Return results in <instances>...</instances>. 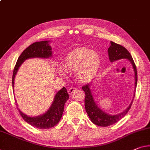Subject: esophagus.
Masks as SVG:
<instances>
[{"mask_svg":"<svg viewBox=\"0 0 150 150\" xmlns=\"http://www.w3.org/2000/svg\"><path fill=\"white\" fill-rule=\"evenodd\" d=\"M76 89H77V88L76 87H71V88H69V90H68V93L69 94V95H71L73 93V92H74L75 90H76Z\"/></svg>","mask_w":150,"mask_h":150,"instance_id":"34e87169","label":"esophagus"}]
</instances>
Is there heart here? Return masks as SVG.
Segmentation results:
<instances>
[{"label": "heart", "instance_id": "1", "mask_svg": "<svg viewBox=\"0 0 150 150\" xmlns=\"http://www.w3.org/2000/svg\"><path fill=\"white\" fill-rule=\"evenodd\" d=\"M101 65L99 54L91 50L80 48L71 51L65 59L67 70L76 71L77 79L81 83H88L94 79ZM61 75L64 73L61 71Z\"/></svg>", "mask_w": 150, "mask_h": 150}]
</instances>
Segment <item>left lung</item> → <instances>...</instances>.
I'll return each mask as SVG.
<instances>
[{
    "mask_svg": "<svg viewBox=\"0 0 150 150\" xmlns=\"http://www.w3.org/2000/svg\"><path fill=\"white\" fill-rule=\"evenodd\" d=\"M108 56L109 59L111 63L116 61L120 59H126L129 61L132 64L133 70L134 72V93L133 96L132 100L131 101L129 106L118 114L115 115H111L106 113L105 111L99 108L95 101L93 94V89L91 87V83H89L85 85V86L82 87V89L85 93V108L88 116L90 118L91 122L101 127H107L109 125H113L114 123L119 122L121 119H122L126 115L128 111H129L131 106L132 105L133 101L135 97V89H136V85L137 82V74L136 67L133 60L132 57L129 51L120 45H118L115 42L110 41V46L108 48Z\"/></svg>",
    "mask_w": 150,
    "mask_h": 150,
    "instance_id": "1",
    "label": "left lung"
}]
</instances>
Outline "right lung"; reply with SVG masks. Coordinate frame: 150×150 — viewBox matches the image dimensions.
Returning a JSON list of instances; mask_svg holds the SVG:
<instances>
[{
    "label": "right lung",
    "instance_id": "obj_1",
    "mask_svg": "<svg viewBox=\"0 0 150 150\" xmlns=\"http://www.w3.org/2000/svg\"><path fill=\"white\" fill-rule=\"evenodd\" d=\"M51 42V41H42L34 42L21 53L14 69L13 79H12L13 89L15 76L19 69V67L26 60L33 58L47 59L53 57V51H52L51 46L49 44ZM69 98V96L66 88L63 87L55 94L51 106L47 109L46 112L37 116L26 115L18 108V104H16L21 115L26 122L29 123L33 127L45 129L55 126L59 122L63 115L64 105Z\"/></svg>",
    "mask_w": 150,
    "mask_h": 150
}]
</instances>
